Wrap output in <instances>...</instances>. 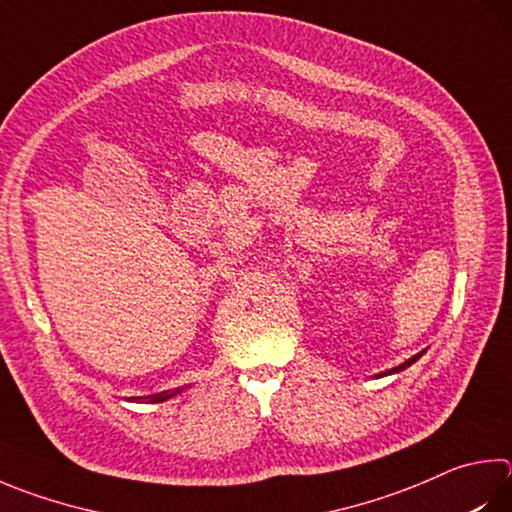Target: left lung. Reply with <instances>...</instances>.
Masks as SVG:
<instances>
[{"label":"left lung","instance_id":"obj_1","mask_svg":"<svg viewBox=\"0 0 512 512\" xmlns=\"http://www.w3.org/2000/svg\"><path fill=\"white\" fill-rule=\"evenodd\" d=\"M423 356V351L421 353H416V356H412L410 360H405L403 362V365H398V367H394V369H389V371H383V374H378V376H387V374H398V371H403V369H407V367H410V365H414V362L418 360V358H421ZM376 376V378H378Z\"/></svg>","mask_w":512,"mask_h":512}]
</instances>
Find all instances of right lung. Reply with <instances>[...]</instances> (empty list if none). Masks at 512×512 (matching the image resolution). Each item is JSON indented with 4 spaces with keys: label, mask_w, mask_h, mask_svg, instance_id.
Instances as JSON below:
<instances>
[{
    "label": "right lung",
    "mask_w": 512,
    "mask_h": 512,
    "mask_svg": "<svg viewBox=\"0 0 512 512\" xmlns=\"http://www.w3.org/2000/svg\"><path fill=\"white\" fill-rule=\"evenodd\" d=\"M183 387H176V389H170V392H161V394H152V396H134L132 401L136 403H163L167 401V398H172L176 394H181Z\"/></svg>",
    "instance_id": "add662e5"
}]
</instances>
